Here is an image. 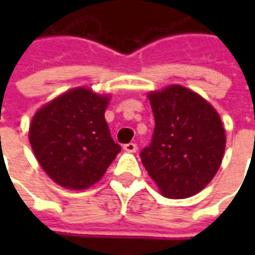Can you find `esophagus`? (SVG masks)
I'll return each instance as SVG.
<instances>
[{
	"mask_svg": "<svg viewBox=\"0 0 255 255\" xmlns=\"http://www.w3.org/2000/svg\"><path fill=\"white\" fill-rule=\"evenodd\" d=\"M123 149H125L126 152L134 153L137 150V146H136V143H126V144L123 146Z\"/></svg>",
	"mask_w": 255,
	"mask_h": 255,
	"instance_id": "1",
	"label": "esophagus"
}]
</instances>
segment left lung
Listing matches in <instances>:
<instances>
[{
    "instance_id": "1",
    "label": "left lung",
    "mask_w": 255,
    "mask_h": 255,
    "mask_svg": "<svg viewBox=\"0 0 255 255\" xmlns=\"http://www.w3.org/2000/svg\"><path fill=\"white\" fill-rule=\"evenodd\" d=\"M154 116L143 166L163 194L186 199L203 190L220 167L226 133L220 116L197 93L173 85L149 95Z\"/></svg>"
}]
</instances>
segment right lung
Masks as SVG:
<instances>
[{
	"mask_svg": "<svg viewBox=\"0 0 255 255\" xmlns=\"http://www.w3.org/2000/svg\"><path fill=\"white\" fill-rule=\"evenodd\" d=\"M108 98L76 88L35 113L29 142L46 174L58 184L82 190L105 174L121 146L105 121Z\"/></svg>",
	"mask_w": 255,
	"mask_h": 255,
	"instance_id": "right-lung-1",
	"label": "right lung"
}]
</instances>
